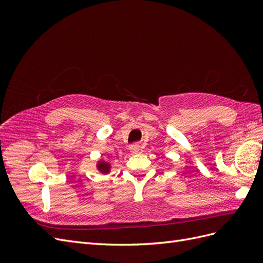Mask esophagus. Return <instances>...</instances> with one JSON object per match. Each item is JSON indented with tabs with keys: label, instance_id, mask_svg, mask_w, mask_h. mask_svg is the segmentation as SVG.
Returning <instances> with one entry per match:
<instances>
[{
	"label": "esophagus",
	"instance_id": "esophagus-1",
	"mask_svg": "<svg viewBox=\"0 0 263 263\" xmlns=\"http://www.w3.org/2000/svg\"><path fill=\"white\" fill-rule=\"evenodd\" d=\"M129 151H130L132 155H137L140 151V146L138 144H134L129 147Z\"/></svg>",
	"mask_w": 263,
	"mask_h": 263
}]
</instances>
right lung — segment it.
Returning a JSON list of instances; mask_svg holds the SVG:
<instances>
[{"label":"right lung","instance_id":"1","mask_svg":"<svg viewBox=\"0 0 263 263\" xmlns=\"http://www.w3.org/2000/svg\"><path fill=\"white\" fill-rule=\"evenodd\" d=\"M97 169L103 174H107L110 171V163L104 160H100L97 163Z\"/></svg>","mask_w":263,"mask_h":263}]
</instances>
